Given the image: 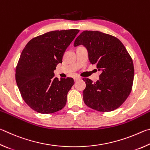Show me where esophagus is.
<instances>
[{
	"label": "esophagus",
	"instance_id": "obj_1",
	"mask_svg": "<svg viewBox=\"0 0 150 150\" xmlns=\"http://www.w3.org/2000/svg\"><path fill=\"white\" fill-rule=\"evenodd\" d=\"M74 80L75 82H77L78 80H80V77H79V76H76V77H75L74 78Z\"/></svg>",
	"mask_w": 150,
	"mask_h": 150
}]
</instances>
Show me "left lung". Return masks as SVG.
I'll return each mask as SVG.
<instances>
[{
    "label": "left lung",
    "instance_id": "1",
    "mask_svg": "<svg viewBox=\"0 0 150 150\" xmlns=\"http://www.w3.org/2000/svg\"><path fill=\"white\" fill-rule=\"evenodd\" d=\"M81 45L87 49L91 64H96L101 72L95 83L83 78L85 104L101 112L119 108L131 92L134 76L132 60L124 45L115 37L98 31L81 33L74 46Z\"/></svg>",
    "mask_w": 150,
    "mask_h": 150
}]
</instances>
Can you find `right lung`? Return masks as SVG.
I'll return each mask as SVG.
<instances>
[{
  "label": "right lung",
  "instance_id": "right-lung-1",
  "mask_svg": "<svg viewBox=\"0 0 150 150\" xmlns=\"http://www.w3.org/2000/svg\"><path fill=\"white\" fill-rule=\"evenodd\" d=\"M79 30L52 31L28 42L16 69V81L22 98L31 109L42 114L62 109L73 78L54 77L57 65Z\"/></svg>",
  "mask_w": 150,
  "mask_h": 150
}]
</instances>
